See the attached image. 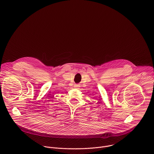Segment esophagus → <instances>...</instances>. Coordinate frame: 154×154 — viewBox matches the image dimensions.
Wrapping results in <instances>:
<instances>
[{
    "instance_id": "34e87169",
    "label": "esophagus",
    "mask_w": 154,
    "mask_h": 154,
    "mask_svg": "<svg viewBox=\"0 0 154 154\" xmlns=\"http://www.w3.org/2000/svg\"><path fill=\"white\" fill-rule=\"evenodd\" d=\"M75 86V88H79V87H80V85H76Z\"/></svg>"
}]
</instances>
